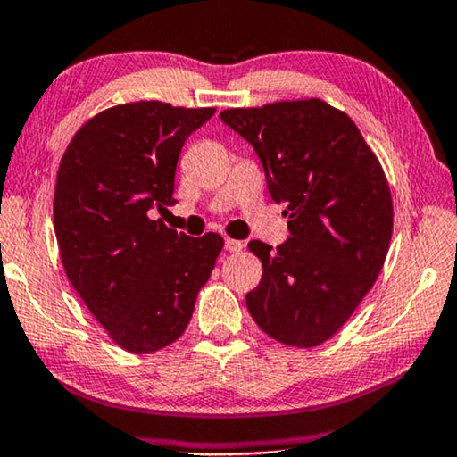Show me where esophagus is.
Returning a JSON list of instances; mask_svg holds the SVG:
<instances>
[{
	"label": "esophagus",
	"instance_id": "obj_1",
	"mask_svg": "<svg viewBox=\"0 0 457 457\" xmlns=\"http://www.w3.org/2000/svg\"><path fill=\"white\" fill-rule=\"evenodd\" d=\"M243 241H237V238H227V241H224V249H227L228 253H238V251H243Z\"/></svg>",
	"mask_w": 457,
	"mask_h": 457
}]
</instances>
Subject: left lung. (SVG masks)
Wrapping results in <instances>:
<instances>
[{
  "mask_svg": "<svg viewBox=\"0 0 457 457\" xmlns=\"http://www.w3.org/2000/svg\"><path fill=\"white\" fill-rule=\"evenodd\" d=\"M224 124L262 159L290 238L251 241L263 265L247 294L253 320L290 347H317L339 331L380 276L392 238L390 186L345 112L319 97L228 108Z\"/></svg>",
  "mask_w": 457,
  "mask_h": 457,
  "instance_id": "left-lung-1",
  "label": "left lung"
}]
</instances>
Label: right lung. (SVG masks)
<instances>
[{"instance_id":"1","label":"right lung","mask_w":457,"mask_h":457,"mask_svg":"<svg viewBox=\"0 0 457 457\" xmlns=\"http://www.w3.org/2000/svg\"><path fill=\"white\" fill-rule=\"evenodd\" d=\"M216 108L130 102L75 132L54 184L53 219L69 282L110 339L153 353L184 335L220 235L195 238L155 219L173 206L186 138Z\"/></svg>"}]
</instances>
